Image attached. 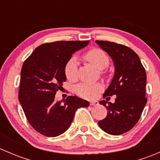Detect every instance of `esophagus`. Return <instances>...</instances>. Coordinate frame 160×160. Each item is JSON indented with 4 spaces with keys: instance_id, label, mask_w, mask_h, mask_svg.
I'll use <instances>...</instances> for the list:
<instances>
[{
    "instance_id": "obj_1",
    "label": "esophagus",
    "mask_w": 160,
    "mask_h": 160,
    "mask_svg": "<svg viewBox=\"0 0 160 160\" xmlns=\"http://www.w3.org/2000/svg\"><path fill=\"white\" fill-rule=\"evenodd\" d=\"M90 104L91 106H98V104H99V103H98V101H91V102L90 103Z\"/></svg>"
}]
</instances>
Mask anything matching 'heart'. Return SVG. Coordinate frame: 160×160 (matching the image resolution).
Returning a JSON list of instances; mask_svg holds the SVG:
<instances>
[{"label":"heart","instance_id":"heart-1","mask_svg":"<svg viewBox=\"0 0 160 160\" xmlns=\"http://www.w3.org/2000/svg\"><path fill=\"white\" fill-rule=\"evenodd\" d=\"M84 59L98 70H104L108 66L109 58L103 50L93 49L83 56ZM65 74L70 80L77 78V62L75 57L71 58L65 67ZM104 86L101 83H82L76 87V92L79 96L87 99H93L101 93Z\"/></svg>","mask_w":160,"mask_h":160}]
</instances>
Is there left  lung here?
<instances>
[{
  "instance_id": "8db88e82",
  "label": "left lung",
  "mask_w": 160,
  "mask_h": 160,
  "mask_svg": "<svg viewBox=\"0 0 160 160\" xmlns=\"http://www.w3.org/2000/svg\"><path fill=\"white\" fill-rule=\"evenodd\" d=\"M96 43L109 55L114 67V77L103 98L116 95L114 103L100 101L108 114L98 125L108 134L122 135L135 126L147 103L146 70L130 48L111 42L97 40Z\"/></svg>"
}]
</instances>
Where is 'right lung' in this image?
Instances as JSON below:
<instances>
[{
  "label": "right lung",
  "instance_id": "1",
  "mask_svg": "<svg viewBox=\"0 0 160 160\" xmlns=\"http://www.w3.org/2000/svg\"><path fill=\"white\" fill-rule=\"evenodd\" d=\"M89 41H61L38 46L25 61L21 71L18 99L28 122L38 132L56 137L70 126L77 109L88 101L70 96L55 101V94L67 80L65 67L75 52Z\"/></svg>",
  "mask_w": 160,
  "mask_h": 160
}]
</instances>
